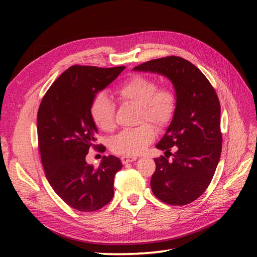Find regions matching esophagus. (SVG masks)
<instances>
[{
    "instance_id": "1",
    "label": "esophagus",
    "mask_w": 257,
    "mask_h": 257,
    "mask_svg": "<svg viewBox=\"0 0 257 257\" xmlns=\"http://www.w3.org/2000/svg\"><path fill=\"white\" fill-rule=\"evenodd\" d=\"M137 160V157L136 156H123L121 157V162L123 163H128V162H133V161H136Z\"/></svg>"
}]
</instances>
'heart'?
I'll return each mask as SVG.
<instances>
[{
	"instance_id": "heart-1",
	"label": "heart",
	"mask_w": 257,
	"mask_h": 257,
	"mask_svg": "<svg viewBox=\"0 0 257 257\" xmlns=\"http://www.w3.org/2000/svg\"><path fill=\"white\" fill-rule=\"evenodd\" d=\"M116 92L122 101L139 107L137 122L141 124L134 129L122 130L110 140L109 147L117 155H139L155 139V128L151 125L162 129L172 120L178 105L177 92L170 86H158L156 79L145 75H133L117 87ZM90 114L102 132L113 130L114 106L106 94L99 92L95 96Z\"/></svg>"
}]
</instances>
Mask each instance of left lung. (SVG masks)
I'll list each match as a JSON object with an SVG mask.
<instances>
[{
  "label": "left lung",
  "mask_w": 257,
  "mask_h": 257,
  "mask_svg": "<svg viewBox=\"0 0 257 257\" xmlns=\"http://www.w3.org/2000/svg\"><path fill=\"white\" fill-rule=\"evenodd\" d=\"M134 69L166 76L174 86L177 110L156 146L166 152L155 158L150 184L154 194L165 203L189 204L209 187L221 157L219 97L203 73L182 57L152 59Z\"/></svg>",
  "instance_id": "obj_1"
}]
</instances>
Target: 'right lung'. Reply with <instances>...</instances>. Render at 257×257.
Returning a JSON list of instances; mask_svg holds the SVG:
<instances>
[{
    "instance_id": "add662e5",
    "label": "right lung",
    "mask_w": 257,
    "mask_h": 257,
    "mask_svg": "<svg viewBox=\"0 0 257 257\" xmlns=\"http://www.w3.org/2000/svg\"><path fill=\"white\" fill-rule=\"evenodd\" d=\"M124 68L74 65L54 81L38 108V150L46 178L59 198L80 212L97 211L111 201L113 178L122 168L113 156H103L95 168L86 155L101 146L96 145L91 102Z\"/></svg>"
}]
</instances>
